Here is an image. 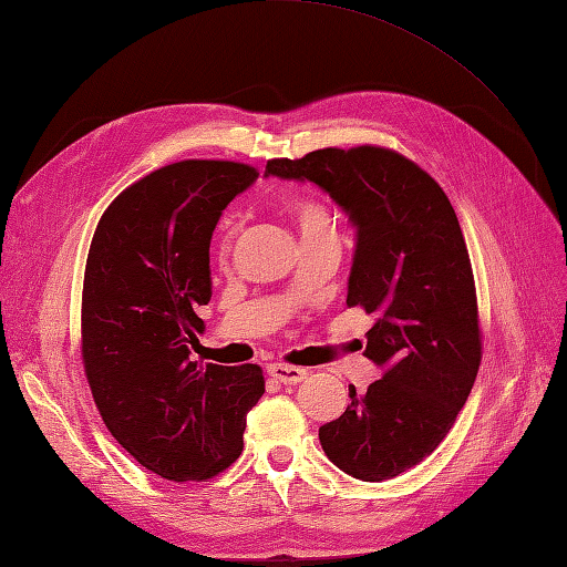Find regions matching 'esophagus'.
Returning a JSON list of instances; mask_svg holds the SVG:
<instances>
[{"label":"esophagus","instance_id":"esophagus-1","mask_svg":"<svg viewBox=\"0 0 567 567\" xmlns=\"http://www.w3.org/2000/svg\"><path fill=\"white\" fill-rule=\"evenodd\" d=\"M267 371H269V375H274V379H277V381L284 383V385H296V383H300V381L305 379V375H307L305 369H300V367H288V364H269Z\"/></svg>","mask_w":567,"mask_h":567}]
</instances>
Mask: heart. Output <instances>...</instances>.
<instances>
[{
	"instance_id": "b5f03b06",
	"label": "heart",
	"mask_w": 567,
	"mask_h": 567,
	"mask_svg": "<svg viewBox=\"0 0 567 567\" xmlns=\"http://www.w3.org/2000/svg\"><path fill=\"white\" fill-rule=\"evenodd\" d=\"M290 213H293V219H296V225H298L302 238H317V236L336 234V221H333L331 213L315 200L296 198L293 203H290ZM227 246H229V238H227Z\"/></svg>"
}]
</instances>
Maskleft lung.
<instances>
[{"mask_svg":"<svg viewBox=\"0 0 567 567\" xmlns=\"http://www.w3.org/2000/svg\"><path fill=\"white\" fill-rule=\"evenodd\" d=\"M265 177L312 182L350 217L348 307L373 315L364 354L383 375L319 427L323 454L364 483L416 466L450 433L480 367L473 269L440 184L379 146L269 161Z\"/></svg>","mask_w":567,"mask_h":567,"instance_id":"left-lung-1","label":"left lung"}]
</instances>
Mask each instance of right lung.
I'll return each instance as SVG.
<instances>
[{"label":"right lung","instance_id":"add662e5","mask_svg":"<svg viewBox=\"0 0 567 567\" xmlns=\"http://www.w3.org/2000/svg\"><path fill=\"white\" fill-rule=\"evenodd\" d=\"M231 161H182L127 186L94 231L82 288V362L111 435L165 480H208L241 456L257 364L192 362L208 305L210 238L257 179Z\"/></svg>","mask_w":567,"mask_h":567}]
</instances>
